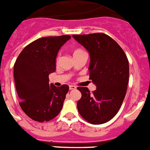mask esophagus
<instances>
[{
	"instance_id": "1",
	"label": "esophagus",
	"mask_w": 150,
	"mask_h": 150,
	"mask_svg": "<svg viewBox=\"0 0 150 150\" xmlns=\"http://www.w3.org/2000/svg\"><path fill=\"white\" fill-rule=\"evenodd\" d=\"M69 89H70V90L76 89V87H75V86H69Z\"/></svg>"
}]
</instances>
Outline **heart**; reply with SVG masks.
I'll return each instance as SVG.
<instances>
[{"label": "heart", "instance_id": "heart-1", "mask_svg": "<svg viewBox=\"0 0 150 150\" xmlns=\"http://www.w3.org/2000/svg\"><path fill=\"white\" fill-rule=\"evenodd\" d=\"M80 51H81V50H79V49H78V50H75V52H74V53H75V52H80Z\"/></svg>", "mask_w": 150, "mask_h": 150}]
</instances>
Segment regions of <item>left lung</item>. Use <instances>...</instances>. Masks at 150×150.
Segmentation results:
<instances>
[{
    "mask_svg": "<svg viewBox=\"0 0 150 150\" xmlns=\"http://www.w3.org/2000/svg\"><path fill=\"white\" fill-rule=\"evenodd\" d=\"M72 37L89 53V79L96 86L92 93L86 87L78 88L81 93L78 110L90 123L103 124L116 115L126 96L129 61L119 44L107 35L96 33Z\"/></svg>",
    "mask_w": 150,
    "mask_h": 150,
    "instance_id": "8db88e82",
    "label": "left lung"
}]
</instances>
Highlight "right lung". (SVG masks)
Returning <instances> with one entry per match:
<instances>
[{
    "instance_id": "1",
    "label": "right lung",
    "mask_w": 150,
    "mask_h": 150,
    "mask_svg": "<svg viewBox=\"0 0 150 150\" xmlns=\"http://www.w3.org/2000/svg\"><path fill=\"white\" fill-rule=\"evenodd\" d=\"M69 35L41 38L29 44L18 55L14 77L20 106L33 120L54 119L62 109L69 87L49 85L48 75L56 70V57Z\"/></svg>"
}]
</instances>
